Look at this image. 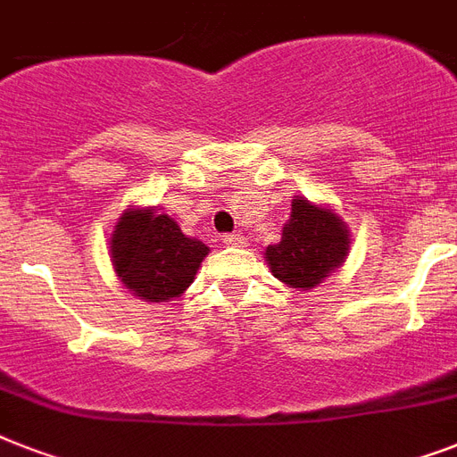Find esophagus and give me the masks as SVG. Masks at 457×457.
<instances>
[{
	"mask_svg": "<svg viewBox=\"0 0 457 457\" xmlns=\"http://www.w3.org/2000/svg\"><path fill=\"white\" fill-rule=\"evenodd\" d=\"M222 244L232 246V249H242V246H246V239L242 235H225L222 237Z\"/></svg>",
	"mask_w": 457,
	"mask_h": 457,
	"instance_id": "esophagus-1",
	"label": "esophagus"
}]
</instances>
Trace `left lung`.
I'll list each match as a JSON object with an SVG mask.
<instances>
[{
  "label": "left lung",
  "mask_w": 457,
  "mask_h": 457,
  "mask_svg": "<svg viewBox=\"0 0 457 457\" xmlns=\"http://www.w3.org/2000/svg\"><path fill=\"white\" fill-rule=\"evenodd\" d=\"M351 235L332 206L294 196L282 239L265 249L268 268L282 285L311 292L346 263Z\"/></svg>",
  "instance_id": "left-lung-1"
}]
</instances>
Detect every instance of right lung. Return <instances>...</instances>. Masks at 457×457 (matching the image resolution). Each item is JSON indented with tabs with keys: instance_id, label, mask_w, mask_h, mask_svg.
Segmentation results:
<instances>
[{
	"instance_id": "1",
	"label": "right lung",
	"mask_w": 457,
	"mask_h": 457,
	"mask_svg": "<svg viewBox=\"0 0 457 457\" xmlns=\"http://www.w3.org/2000/svg\"><path fill=\"white\" fill-rule=\"evenodd\" d=\"M208 246L187 237L156 206H130L113 225L109 258L120 285L146 303L182 296L196 278Z\"/></svg>"
}]
</instances>
